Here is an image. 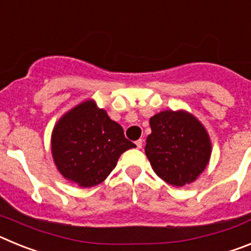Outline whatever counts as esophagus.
<instances>
[{"mask_svg": "<svg viewBox=\"0 0 251 251\" xmlns=\"http://www.w3.org/2000/svg\"><path fill=\"white\" fill-rule=\"evenodd\" d=\"M136 146H137V148H138V150H141L142 146H143V141H142V139H138V141L136 142Z\"/></svg>", "mask_w": 251, "mask_h": 251, "instance_id": "esophagus-1", "label": "esophagus"}]
</instances>
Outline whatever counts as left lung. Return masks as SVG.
Wrapping results in <instances>:
<instances>
[{
  "mask_svg": "<svg viewBox=\"0 0 251 251\" xmlns=\"http://www.w3.org/2000/svg\"><path fill=\"white\" fill-rule=\"evenodd\" d=\"M145 152L165 182L182 187L196 181L211 157V139L199 119L186 110H162L150 119Z\"/></svg>",
  "mask_w": 251,
  "mask_h": 251,
  "instance_id": "1",
  "label": "left lung"
}]
</instances>
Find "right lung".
Instances as JSON below:
<instances>
[{"label": "right lung", "mask_w": 251, "mask_h": 251, "mask_svg": "<svg viewBox=\"0 0 251 251\" xmlns=\"http://www.w3.org/2000/svg\"><path fill=\"white\" fill-rule=\"evenodd\" d=\"M136 145L124 137L121 124L86 99L61 115L51 133V153L60 175L80 187L101 183L123 152Z\"/></svg>", "instance_id": "add662e5"}]
</instances>
